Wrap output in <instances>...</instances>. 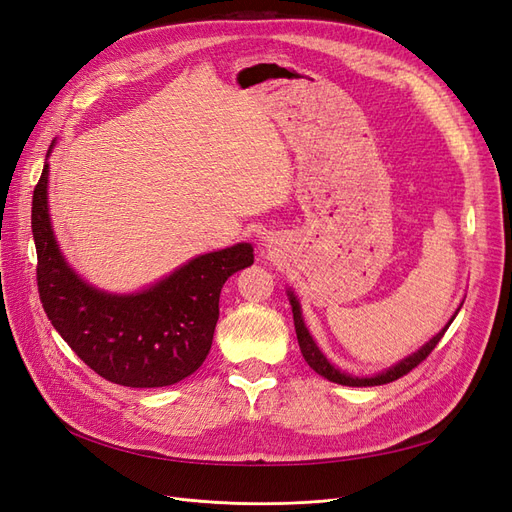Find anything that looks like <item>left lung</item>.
<instances>
[{
  "instance_id": "left-lung-1",
  "label": "left lung",
  "mask_w": 512,
  "mask_h": 512,
  "mask_svg": "<svg viewBox=\"0 0 512 512\" xmlns=\"http://www.w3.org/2000/svg\"><path fill=\"white\" fill-rule=\"evenodd\" d=\"M290 305H292V316H294V329H297V339H299V346H301V354H303V359L307 361V365L312 367L316 374H320L322 378H327V380H331V382H337V384H344V386H378V384H386V382H393V380H399L401 376H406V374H410V371L414 369V367H418L421 365L427 356L433 352V348L438 346V342L440 339L444 337V333H446V329L451 327V322H453V318H451V322L446 324V327L433 337V339H429V342L418 350V352H414L412 356H408V359H404L401 361L399 365H395V367H391V369H386L384 374H378V376H374V378H354V376H348V374H342V371L339 369H335L329 361H327V356H324L320 350H318V346L314 344V339H312V335L307 333V329H305V324H303V318H301V307H299V301L294 299V294L290 292Z\"/></svg>"
}]
</instances>
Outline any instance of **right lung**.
Returning <instances> with one entry per match:
<instances>
[{"label":"right lung","mask_w":512,"mask_h":512,"mask_svg":"<svg viewBox=\"0 0 512 512\" xmlns=\"http://www.w3.org/2000/svg\"><path fill=\"white\" fill-rule=\"evenodd\" d=\"M49 166L34 188L36 282L46 316L79 359L132 389L175 384L203 365L220 318V292L254 262L250 243L190 260L166 280L128 297L87 286L59 254L46 209Z\"/></svg>","instance_id":"right-lung-1"}]
</instances>
